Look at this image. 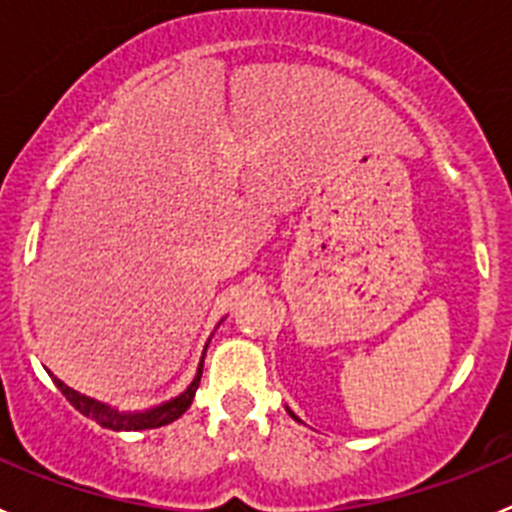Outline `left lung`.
I'll use <instances>...</instances> for the list:
<instances>
[{
  "mask_svg": "<svg viewBox=\"0 0 512 512\" xmlns=\"http://www.w3.org/2000/svg\"><path fill=\"white\" fill-rule=\"evenodd\" d=\"M287 413H289V415H292V418H295V420H300V418H297V415H295V413H292V410H289V408H287Z\"/></svg>",
  "mask_w": 512,
  "mask_h": 512,
  "instance_id": "obj_1",
  "label": "left lung"
}]
</instances>
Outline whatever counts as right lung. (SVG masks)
<instances>
[{
    "label": "right lung",
    "instance_id": "right-lung-1",
    "mask_svg": "<svg viewBox=\"0 0 512 512\" xmlns=\"http://www.w3.org/2000/svg\"><path fill=\"white\" fill-rule=\"evenodd\" d=\"M220 323H223V320H220ZM205 354H207V346H205V351H202L197 374H194V379L189 382L187 390L179 392V395L171 397V400L161 402V405H153V408H146V410H120V408H115V405H107V402H102V400H94V397H89V395H81V392H76L74 387H69V384L61 382V379L53 377V374L51 377H53V382H56L58 390L66 395V400H69L81 415H87L89 420L99 423L102 428H110V431H148V428H161V425L174 423L176 418H182V415L187 413L189 405H192V400H194V392H197V387H200L202 366H205Z\"/></svg>",
    "mask_w": 512,
    "mask_h": 512
}]
</instances>
